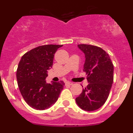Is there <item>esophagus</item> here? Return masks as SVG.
Returning <instances> with one entry per match:
<instances>
[{"label": "esophagus", "mask_w": 133, "mask_h": 133, "mask_svg": "<svg viewBox=\"0 0 133 133\" xmlns=\"http://www.w3.org/2000/svg\"><path fill=\"white\" fill-rule=\"evenodd\" d=\"M73 83L72 82H70V81H67V82H66V85H72Z\"/></svg>", "instance_id": "obj_1"}]
</instances>
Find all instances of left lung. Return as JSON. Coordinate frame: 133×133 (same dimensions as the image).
Masks as SVG:
<instances>
[{"mask_svg":"<svg viewBox=\"0 0 133 133\" xmlns=\"http://www.w3.org/2000/svg\"><path fill=\"white\" fill-rule=\"evenodd\" d=\"M85 55L83 71L89 84L76 98L77 104L87 111L101 107L109 97L113 83L114 66L109 54L97 46L78 44Z\"/></svg>","mask_w":133,"mask_h":133,"instance_id":"left-lung-1","label":"left lung"}]
</instances>
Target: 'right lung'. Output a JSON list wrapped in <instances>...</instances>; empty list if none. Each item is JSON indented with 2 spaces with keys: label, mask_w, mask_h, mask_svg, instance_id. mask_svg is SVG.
<instances>
[{
  "label": "right lung",
  "mask_w": 133,
  "mask_h": 133,
  "mask_svg": "<svg viewBox=\"0 0 133 133\" xmlns=\"http://www.w3.org/2000/svg\"><path fill=\"white\" fill-rule=\"evenodd\" d=\"M63 45L46 44L26 52L21 58L16 70L20 92L26 103L36 110H44L55 104L64 83H46L47 70L52 66L55 54Z\"/></svg>",
  "instance_id": "obj_1"
}]
</instances>
